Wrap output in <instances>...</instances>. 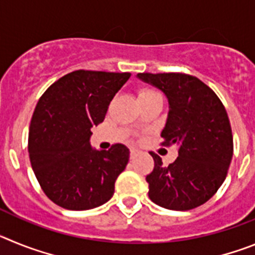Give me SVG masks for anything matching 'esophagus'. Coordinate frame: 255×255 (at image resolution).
I'll use <instances>...</instances> for the list:
<instances>
[{
	"instance_id": "obj_1",
	"label": "esophagus",
	"mask_w": 255,
	"mask_h": 255,
	"mask_svg": "<svg viewBox=\"0 0 255 255\" xmlns=\"http://www.w3.org/2000/svg\"><path fill=\"white\" fill-rule=\"evenodd\" d=\"M139 154V150L138 149H135V148H132V149H130V157L131 158H135L136 155Z\"/></svg>"
}]
</instances>
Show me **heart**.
Wrapping results in <instances>:
<instances>
[{
  "label": "heart",
  "mask_w": 255,
  "mask_h": 255,
  "mask_svg": "<svg viewBox=\"0 0 255 255\" xmlns=\"http://www.w3.org/2000/svg\"><path fill=\"white\" fill-rule=\"evenodd\" d=\"M154 94H157V93L153 91H150V89H148V88H141V89H139V92H138L139 100H141V98H145V97L154 96Z\"/></svg>",
  "instance_id": "1"
}]
</instances>
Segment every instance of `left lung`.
<instances>
[{
    "label": "left lung",
    "instance_id": "obj_1",
    "mask_svg": "<svg viewBox=\"0 0 255 255\" xmlns=\"http://www.w3.org/2000/svg\"><path fill=\"white\" fill-rule=\"evenodd\" d=\"M166 96L168 114L161 132L163 145H177L179 157L163 166L150 153L154 168L147 176L153 203L172 211H189L211 199L225 181L234 141L224 105L208 85L179 73L136 75Z\"/></svg>",
    "mask_w": 255,
    "mask_h": 255
}]
</instances>
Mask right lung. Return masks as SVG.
<instances>
[{
	"label": "right lung",
	"instance_id": "right-lung-1",
	"mask_svg": "<svg viewBox=\"0 0 255 255\" xmlns=\"http://www.w3.org/2000/svg\"><path fill=\"white\" fill-rule=\"evenodd\" d=\"M130 76L78 70L58 79L38 101L29 128V158L39 185L57 206L85 211L114 195L130 150L124 144L94 149L91 129L105 120Z\"/></svg>",
	"mask_w": 255,
	"mask_h": 255
}]
</instances>
